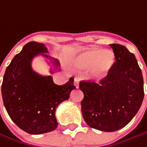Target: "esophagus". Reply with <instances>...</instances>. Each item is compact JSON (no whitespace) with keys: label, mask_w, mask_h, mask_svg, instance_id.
<instances>
[{"label":"esophagus","mask_w":147,"mask_h":147,"mask_svg":"<svg viewBox=\"0 0 147 147\" xmlns=\"http://www.w3.org/2000/svg\"><path fill=\"white\" fill-rule=\"evenodd\" d=\"M74 85H75V87H79V79L76 78V77L74 79Z\"/></svg>","instance_id":"1"}]
</instances>
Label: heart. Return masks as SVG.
Returning <instances> with one entry per match:
<instances>
[{
    "label": "heart",
    "mask_w": 147,
    "mask_h": 147,
    "mask_svg": "<svg viewBox=\"0 0 147 147\" xmlns=\"http://www.w3.org/2000/svg\"><path fill=\"white\" fill-rule=\"evenodd\" d=\"M114 63V54L110 50L98 49H90L77 56L75 65L79 68H91L95 66L96 73L102 75L109 71Z\"/></svg>",
    "instance_id": "b5f03b06"
}]
</instances>
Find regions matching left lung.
Returning <instances> with one entry per match:
<instances>
[{"label":"left lung","instance_id":"1","mask_svg":"<svg viewBox=\"0 0 147 147\" xmlns=\"http://www.w3.org/2000/svg\"><path fill=\"white\" fill-rule=\"evenodd\" d=\"M115 62L98 83L80 82L84 94L81 102L84 120L90 127L113 132L128 125L144 98V82L134 54L121 45H110Z\"/></svg>","mask_w":147,"mask_h":147}]
</instances>
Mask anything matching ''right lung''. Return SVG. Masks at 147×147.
Segmentation results:
<instances>
[{
  "label": "right lung",
  "instance_id": "obj_1",
  "mask_svg": "<svg viewBox=\"0 0 147 147\" xmlns=\"http://www.w3.org/2000/svg\"><path fill=\"white\" fill-rule=\"evenodd\" d=\"M43 44L29 42L16 55L4 74L1 95L4 106L11 120L25 132L40 135L57 128L55 110L63 101L70 98L76 88L74 79L65 84L54 83L51 76H41L32 69V60L42 55L58 68L59 61L47 55ZM50 72H54L52 70Z\"/></svg>",
  "mask_w": 147,
  "mask_h": 147
}]
</instances>
